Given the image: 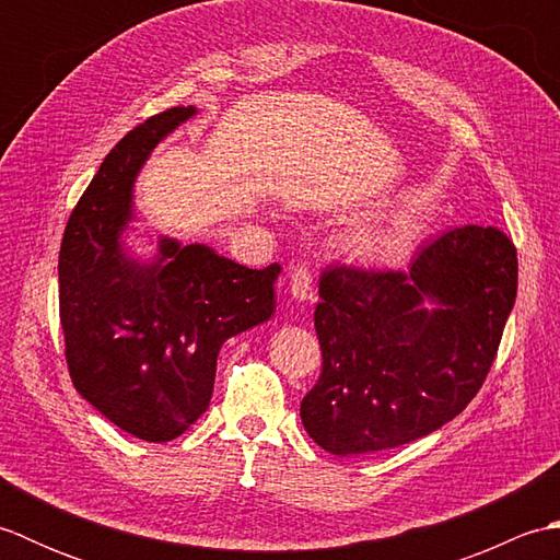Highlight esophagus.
Listing matches in <instances>:
<instances>
[{"label":"esophagus","mask_w":560,"mask_h":560,"mask_svg":"<svg viewBox=\"0 0 560 560\" xmlns=\"http://www.w3.org/2000/svg\"><path fill=\"white\" fill-rule=\"evenodd\" d=\"M291 295L299 303H313L315 293H313V273L305 267H299L291 271V283H289Z\"/></svg>","instance_id":"esophagus-1"}]
</instances>
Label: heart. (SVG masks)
<instances>
[{
	"label": "heart",
	"instance_id": "obj_1",
	"mask_svg": "<svg viewBox=\"0 0 560 560\" xmlns=\"http://www.w3.org/2000/svg\"><path fill=\"white\" fill-rule=\"evenodd\" d=\"M349 255L368 267L397 261L407 249V233L395 223H365L355 229L347 241Z\"/></svg>",
	"mask_w": 560,
	"mask_h": 560
}]
</instances>
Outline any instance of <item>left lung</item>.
Here are the masks:
<instances>
[{"instance_id": "8db88e82", "label": "left lung", "mask_w": 560, "mask_h": 560, "mask_svg": "<svg viewBox=\"0 0 560 560\" xmlns=\"http://www.w3.org/2000/svg\"><path fill=\"white\" fill-rule=\"evenodd\" d=\"M515 295V245L491 225L443 233L409 271L329 267L315 307L323 375L301 401L307 435L349 457L438 431L483 385Z\"/></svg>"}]
</instances>
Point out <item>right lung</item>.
Returning <instances> with one entry per match:
<instances>
[{"label":"right lung","instance_id":"add662e5","mask_svg":"<svg viewBox=\"0 0 560 560\" xmlns=\"http://www.w3.org/2000/svg\"><path fill=\"white\" fill-rule=\"evenodd\" d=\"M171 108L117 144L71 211L59 249V323L79 395L125 433L168 443L209 409L225 339L277 311L279 265L247 269L205 243L137 229L135 185L161 141L192 120ZM152 247L139 254L133 241Z\"/></svg>","mask_w":560,"mask_h":560}]
</instances>
